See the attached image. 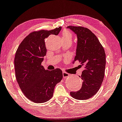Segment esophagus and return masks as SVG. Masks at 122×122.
Segmentation results:
<instances>
[{"label":"esophagus","mask_w":122,"mask_h":122,"mask_svg":"<svg viewBox=\"0 0 122 122\" xmlns=\"http://www.w3.org/2000/svg\"><path fill=\"white\" fill-rule=\"evenodd\" d=\"M63 75L64 77H67L69 76V74L67 73H66L65 72H63Z\"/></svg>","instance_id":"1"}]
</instances>
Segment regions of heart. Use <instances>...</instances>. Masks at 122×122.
<instances>
[{
  "label": "heart",
  "instance_id": "heart-1",
  "mask_svg": "<svg viewBox=\"0 0 122 122\" xmlns=\"http://www.w3.org/2000/svg\"><path fill=\"white\" fill-rule=\"evenodd\" d=\"M62 39L72 40V34L69 31L67 30H65L62 33Z\"/></svg>",
  "mask_w": 122,
  "mask_h": 122
}]
</instances>
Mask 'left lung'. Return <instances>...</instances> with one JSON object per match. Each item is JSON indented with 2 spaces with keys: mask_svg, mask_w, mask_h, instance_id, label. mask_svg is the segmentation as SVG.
Instances as JSON below:
<instances>
[{
  "mask_svg": "<svg viewBox=\"0 0 122 122\" xmlns=\"http://www.w3.org/2000/svg\"><path fill=\"white\" fill-rule=\"evenodd\" d=\"M77 35V45L74 61L83 66L81 77V89L71 92L70 95L78 100H86L97 93L104 80L106 54L97 36L86 27L68 26Z\"/></svg>",
  "mask_w": 122,
  "mask_h": 122,
  "instance_id": "left-lung-1",
  "label": "left lung"
}]
</instances>
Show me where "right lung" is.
Segmentation results:
<instances>
[{
  "mask_svg": "<svg viewBox=\"0 0 122 122\" xmlns=\"http://www.w3.org/2000/svg\"><path fill=\"white\" fill-rule=\"evenodd\" d=\"M59 26L51 30L33 31L25 37L15 54V76L24 96L32 102L43 103L52 97L54 88L63 79L59 68L46 70L41 63L46 55L45 39L50 35H58Z\"/></svg>",
  "mask_w": 122,
  "mask_h": 122,
  "instance_id": "add662e5",
  "label": "right lung"
}]
</instances>
